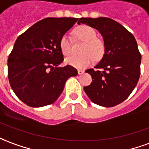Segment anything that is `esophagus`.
I'll return each instance as SVG.
<instances>
[{
	"label": "esophagus",
	"instance_id": "34e87169",
	"mask_svg": "<svg viewBox=\"0 0 149 149\" xmlns=\"http://www.w3.org/2000/svg\"><path fill=\"white\" fill-rule=\"evenodd\" d=\"M84 70H78V74L79 75H81V74H83V73H84Z\"/></svg>",
	"mask_w": 149,
	"mask_h": 149
}]
</instances>
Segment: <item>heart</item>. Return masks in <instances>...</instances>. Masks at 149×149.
I'll use <instances>...</instances> for the list:
<instances>
[{
    "label": "heart",
    "mask_w": 149,
    "mask_h": 149,
    "mask_svg": "<svg viewBox=\"0 0 149 149\" xmlns=\"http://www.w3.org/2000/svg\"><path fill=\"white\" fill-rule=\"evenodd\" d=\"M77 38L85 41L82 47L80 56H72L65 59V63L77 69H84L91 65L94 58L98 60L105 53V44L104 41L97 37L95 29L92 27L82 24L74 30ZM59 49L63 56H68L72 52V42L67 34L63 35L59 40Z\"/></svg>",
    "instance_id": "obj_1"
}]
</instances>
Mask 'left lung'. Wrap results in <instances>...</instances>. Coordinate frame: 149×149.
<instances>
[{"label":"left lung","instance_id":"1","mask_svg":"<svg viewBox=\"0 0 149 149\" xmlns=\"http://www.w3.org/2000/svg\"><path fill=\"white\" fill-rule=\"evenodd\" d=\"M80 23L98 30L105 44L100 62L95 69L86 70L92 83L84 91L94 104L116 106L129 97L140 77L141 56L136 40L125 27L108 17H81Z\"/></svg>","mask_w":149,"mask_h":149}]
</instances>
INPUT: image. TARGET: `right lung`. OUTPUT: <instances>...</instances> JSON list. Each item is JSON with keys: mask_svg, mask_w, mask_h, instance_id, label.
Instances as JSON below:
<instances>
[{"mask_svg": "<svg viewBox=\"0 0 149 149\" xmlns=\"http://www.w3.org/2000/svg\"><path fill=\"white\" fill-rule=\"evenodd\" d=\"M78 18L47 17L18 36L8 60L9 83L17 97L28 106L53 104L65 81L77 75L73 66L63 62L59 40Z\"/></svg>", "mask_w": 149, "mask_h": 149, "instance_id": "right-lung-1", "label": "right lung"}]
</instances>
